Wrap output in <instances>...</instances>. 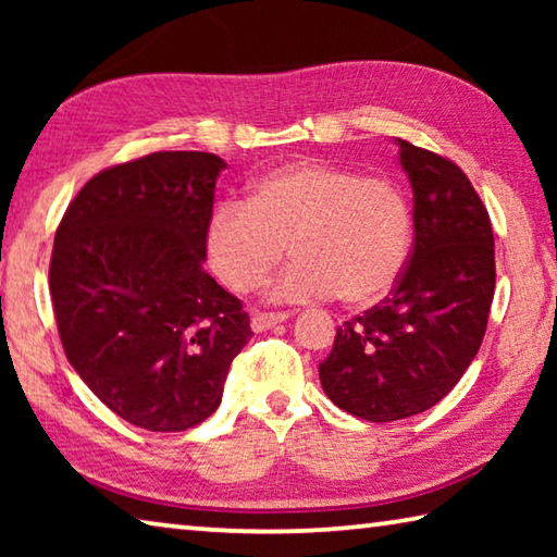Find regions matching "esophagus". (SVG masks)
<instances>
[{
	"instance_id": "34e87169",
	"label": "esophagus",
	"mask_w": 557,
	"mask_h": 557,
	"mask_svg": "<svg viewBox=\"0 0 557 557\" xmlns=\"http://www.w3.org/2000/svg\"><path fill=\"white\" fill-rule=\"evenodd\" d=\"M287 319H289L287 312H258V314H252L250 326H252V332H268V329L287 322Z\"/></svg>"
}]
</instances>
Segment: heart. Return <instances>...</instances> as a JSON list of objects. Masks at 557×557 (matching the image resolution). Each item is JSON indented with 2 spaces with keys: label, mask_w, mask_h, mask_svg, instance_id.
Instances as JSON below:
<instances>
[{
  "label": "heart",
  "mask_w": 557,
  "mask_h": 557,
  "mask_svg": "<svg viewBox=\"0 0 557 557\" xmlns=\"http://www.w3.org/2000/svg\"><path fill=\"white\" fill-rule=\"evenodd\" d=\"M203 243L211 270L235 292L260 287L287 243L295 260L270 285L272 301L342 295L371 305L403 275L412 219L395 184L305 159L262 174L248 201L215 203Z\"/></svg>",
  "instance_id": "obj_1"
}]
</instances>
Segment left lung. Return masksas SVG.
<instances>
[{
	"label": "left lung",
	"instance_id": "left-lung-1",
	"mask_svg": "<svg viewBox=\"0 0 557 557\" xmlns=\"http://www.w3.org/2000/svg\"><path fill=\"white\" fill-rule=\"evenodd\" d=\"M412 188L414 245L391 297L336 332L319 363L329 400L369 422L425 412L474 361L494 299V231L467 174L395 139Z\"/></svg>",
	"mask_w": 557,
	"mask_h": 557
}]
</instances>
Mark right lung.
I'll list each match as a JSON object with an SVG mask.
<instances>
[{"label":"right lung","mask_w":557,"mask_h":557,"mask_svg":"<svg viewBox=\"0 0 557 557\" xmlns=\"http://www.w3.org/2000/svg\"><path fill=\"white\" fill-rule=\"evenodd\" d=\"M209 152H154L81 188L49 270L63 351L132 425L182 432L215 412L250 342L240 299L203 270L215 178Z\"/></svg>","instance_id":"obj_1"}]
</instances>
